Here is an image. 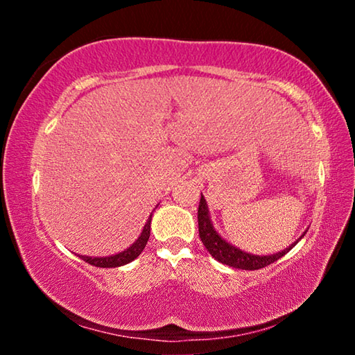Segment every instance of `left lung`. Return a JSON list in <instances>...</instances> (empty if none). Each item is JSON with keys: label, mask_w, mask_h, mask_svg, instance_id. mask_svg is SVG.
<instances>
[{"label": "left lung", "mask_w": 355, "mask_h": 355, "mask_svg": "<svg viewBox=\"0 0 355 355\" xmlns=\"http://www.w3.org/2000/svg\"><path fill=\"white\" fill-rule=\"evenodd\" d=\"M197 220H199V235H200L202 243L209 254H211L214 260H218L222 264H227V266L230 268L245 269V271H255V269L264 268L268 266V264L277 261L279 258L288 254V252H290L294 245L304 238L305 233H307V230H305L302 235L296 239V241L288 245V248L284 250L275 252V254H268V255H257L236 248V245L228 243L227 239L222 238L219 233L216 232L211 216H209L208 203L203 196L200 197L199 211H197Z\"/></svg>", "instance_id": "left-lung-1"}]
</instances>
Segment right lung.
I'll list each match as a JSON object with an SVG mask.
<instances>
[{"mask_svg":"<svg viewBox=\"0 0 355 355\" xmlns=\"http://www.w3.org/2000/svg\"><path fill=\"white\" fill-rule=\"evenodd\" d=\"M152 216H153V211L147 219L146 225H144L141 235L137 236L136 241L125 250L114 255H107V257H87V255H80V257L86 263L97 268H119V266H123V264H128L130 261H133L135 258L139 257L144 248H146V244L150 238V222H152Z\"/></svg>","mask_w":355,"mask_h":355,"instance_id":"1","label":"right lung"}]
</instances>
